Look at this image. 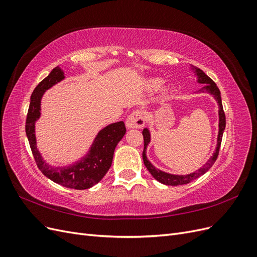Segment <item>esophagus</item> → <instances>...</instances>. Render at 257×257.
Masks as SVG:
<instances>
[{"label":"esophagus","mask_w":257,"mask_h":257,"mask_svg":"<svg viewBox=\"0 0 257 257\" xmlns=\"http://www.w3.org/2000/svg\"><path fill=\"white\" fill-rule=\"evenodd\" d=\"M146 122V112L143 110H135L127 116L125 124L127 128H142L145 126Z\"/></svg>","instance_id":"obj_1"}]
</instances>
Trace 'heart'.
I'll return each mask as SVG.
<instances>
[{"instance_id":"1","label":"heart","mask_w":257,"mask_h":257,"mask_svg":"<svg viewBox=\"0 0 257 257\" xmlns=\"http://www.w3.org/2000/svg\"><path fill=\"white\" fill-rule=\"evenodd\" d=\"M162 83V80L161 79H158V78H153V79H148L146 81V87L148 89L150 90H154L160 87V84ZM164 93L166 94V93H168V89H165L164 90Z\"/></svg>"}]
</instances>
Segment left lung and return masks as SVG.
<instances>
[{"label":"left lung","mask_w":257,"mask_h":257,"mask_svg":"<svg viewBox=\"0 0 257 257\" xmlns=\"http://www.w3.org/2000/svg\"><path fill=\"white\" fill-rule=\"evenodd\" d=\"M192 69L197 75V81L199 83H205V87L203 88V92L207 91L210 94L213 95V97L215 98V100L219 104V135H217V145H216V149L213 153V155L210 158L206 164L200 167L196 172H194L192 174L189 175H172V174H167L165 172H162L160 169L155 168L151 163L148 161L147 155H146V150H147V146L149 145L150 143V132L148 128H145L143 131V136H144V152H143V160L145 165L147 167V169L149 170V173L153 176L154 179L163 184L166 185H182V184H186L190 183L191 181L195 180L198 177L203 176L204 174H206L208 170L212 167V165L214 164V162L217 159V155H219V151H220V147H221V143H222V137H223V132L225 130V125H226V119H225V113L223 110V105H222V99H221V92L219 90V88L216 87L215 82L208 77L200 68L195 67L192 65Z\"/></svg>","instance_id":"obj_1"}]
</instances>
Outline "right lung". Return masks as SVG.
Returning a JSON list of instances; mask_svg holds the SVG:
<instances>
[{
    "mask_svg": "<svg viewBox=\"0 0 257 257\" xmlns=\"http://www.w3.org/2000/svg\"><path fill=\"white\" fill-rule=\"evenodd\" d=\"M64 79V72L57 66L51 73L36 85L27 115L26 133L34 160L41 172L50 180L68 189L87 190L102 180L109 170L116 145L126 132L123 121L109 124L95 137L89 152L83 159L68 167H52L46 163L36 147L35 122L41 116V100L46 90Z\"/></svg>",
    "mask_w": 257,
    "mask_h": 257,
    "instance_id": "add662e5",
    "label": "right lung"
}]
</instances>
